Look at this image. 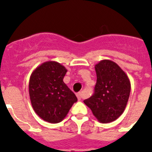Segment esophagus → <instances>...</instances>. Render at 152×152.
Here are the masks:
<instances>
[{
    "mask_svg": "<svg viewBox=\"0 0 152 152\" xmlns=\"http://www.w3.org/2000/svg\"><path fill=\"white\" fill-rule=\"evenodd\" d=\"M76 96H77L78 100H79V101H80V100L82 99V98H83V93L78 92L77 94H76Z\"/></svg>",
    "mask_w": 152,
    "mask_h": 152,
    "instance_id": "esophagus-1",
    "label": "esophagus"
}]
</instances>
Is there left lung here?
Returning <instances> with one entry per match:
<instances>
[{"label": "left lung", "instance_id": "left-lung-1", "mask_svg": "<svg viewBox=\"0 0 152 152\" xmlns=\"http://www.w3.org/2000/svg\"><path fill=\"white\" fill-rule=\"evenodd\" d=\"M95 68L97 75L95 92L84 100V103L100 123L113 122L126 107L131 88L129 77L118 64L110 60H102Z\"/></svg>", "mask_w": 152, "mask_h": 152}]
</instances>
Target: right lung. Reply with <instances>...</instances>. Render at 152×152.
I'll list each match as a JSON object with an SVG mask.
<instances>
[{
  "instance_id": "right-lung-1",
  "label": "right lung",
  "mask_w": 152,
  "mask_h": 152,
  "mask_svg": "<svg viewBox=\"0 0 152 152\" xmlns=\"http://www.w3.org/2000/svg\"><path fill=\"white\" fill-rule=\"evenodd\" d=\"M67 69L56 61H47L31 74L28 91L35 113L45 121L61 122L77 98L64 83Z\"/></svg>"
}]
</instances>
